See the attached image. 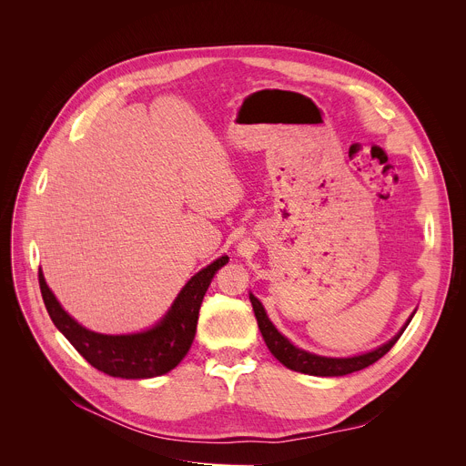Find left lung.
Listing matches in <instances>:
<instances>
[{
	"instance_id": "obj_1",
	"label": "left lung",
	"mask_w": 466,
	"mask_h": 466,
	"mask_svg": "<svg viewBox=\"0 0 466 466\" xmlns=\"http://www.w3.org/2000/svg\"><path fill=\"white\" fill-rule=\"evenodd\" d=\"M250 302H252V309L258 320V328L263 336L265 345L271 350V354L288 369L302 372V374H309V376H345L356 370H361L372 363H376L380 358H383L392 347L394 343L400 339V336L404 334V329L408 328L410 320L413 319V315L410 317V320L406 322V326L398 331V334L385 345H381L380 349L361 354V356H354V358H322V356H315L309 354L306 350H300L297 347H293L280 331L275 328V324L269 320L268 313H265L261 302L250 293Z\"/></svg>"
}]
</instances>
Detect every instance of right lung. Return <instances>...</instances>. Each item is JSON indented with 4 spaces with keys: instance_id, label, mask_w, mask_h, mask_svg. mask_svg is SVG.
<instances>
[{
    "instance_id": "add662e5",
    "label": "right lung",
    "mask_w": 466,
    "mask_h": 466,
    "mask_svg": "<svg viewBox=\"0 0 466 466\" xmlns=\"http://www.w3.org/2000/svg\"><path fill=\"white\" fill-rule=\"evenodd\" d=\"M227 261L228 256H221L198 271L182 288L167 315L155 328L130 336H105L86 329L62 309L42 271H38V284L53 324L92 367L114 378L144 380L169 372L187 354L205 293Z\"/></svg>"
}]
</instances>
